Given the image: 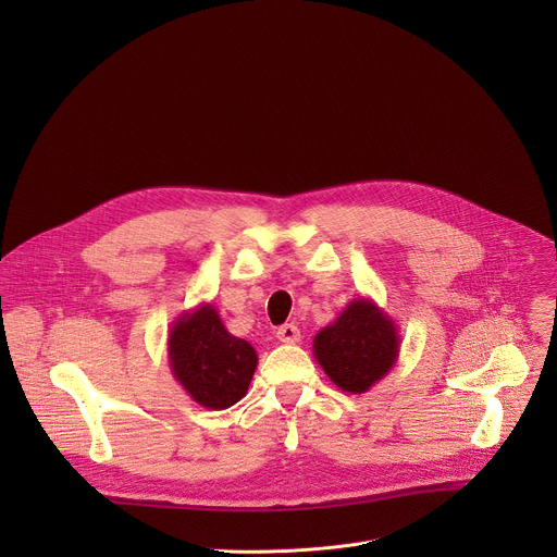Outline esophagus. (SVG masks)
<instances>
[{"label":"esophagus","instance_id":"esophagus-1","mask_svg":"<svg viewBox=\"0 0 557 557\" xmlns=\"http://www.w3.org/2000/svg\"><path fill=\"white\" fill-rule=\"evenodd\" d=\"M275 335H277V339H280L282 344H297V342H299V329H297L295 324H284V326H280Z\"/></svg>","mask_w":557,"mask_h":557}]
</instances>
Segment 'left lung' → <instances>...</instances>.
<instances>
[{"label": "left lung", "mask_w": 557, "mask_h": 557, "mask_svg": "<svg viewBox=\"0 0 557 557\" xmlns=\"http://www.w3.org/2000/svg\"><path fill=\"white\" fill-rule=\"evenodd\" d=\"M399 326L370 297L352 299L312 339V355L344 392L363 394L399 359Z\"/></svg>", "instance_id": "left-lung-1"}]
</instances>
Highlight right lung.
<instances>
[{"mask_svg": "<svg viewBox=\"0 0 557 557\" xmlns=\"http://www.w3.org/2000/svg\"><path fill=\"white\" fill-rule=\"evenodd\" d=\"M168 357L174 379L207 410H226L240 401L258 368L256 348L231 335L207 301L172 324Z\"/></svg>", "mask_w": 557, "mask_h": 557, "instance_id": "obj_1", "label": "right lung"}]
</instances>
